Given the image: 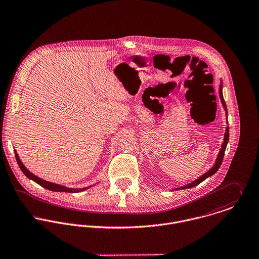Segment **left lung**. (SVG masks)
Returning a JSON list of instances; mask_svg holds the SVG:
<instances>
[{"label": "left lung", "instance_id": "obj_1", "mask_svg": "<svg viewBox=\"0 0 259 259\" xmlns=\"http://www.w3.org/2000/svg\"><path fill=\"white\" fill-rule=\"evenodd\" d=\"M220 97H221V99H222V103H223V105H224V107H225V109H226V111H227V105H226V102H225V100H224L223 93H222V85H221V88H220ZM226 131H227V132H226V134H225V139H224L225 141H224V144H223V146H222V150H221V152H220V154H219V157H218V159H217V162H215L214 166H213L209 171H207L205 174H203V175H202L201 177H200L198 180H196L195 182H193L192 184H189V185L184 186V187H182V188H179V189H177V190H183V189L193 188V187H195V186L199 185V184L201 183L202 181H204L206 178H208V177L212 176L214 172H217V171L220 169V167L222 166L223 160H224L225 152H226L227 145H228L229 138H230V128H229V127H227V130H226Z\"/></svg>", "mask_w": 259, "mask_h": 259}]
</instances>
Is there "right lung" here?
Listing matches in <instances>:
<instances>
[{
    "label": "right lung",
    "mask_w": 259,
    "mask_h": 259,
    "mask_svg": "<svg viewBox=\"0 0 259 259\" xmlns=\"http://www.w3.org/2000/svg\"><path fill=\"white\" fill-rule=\"evenodd\" d=\"M16 160H17V162H18V165H19V167H20V169L22 170V172H24L29 179L30 180H32L33 182H35V183H37L39 186H41L42 188H46V189H48V190H50V191H53V192H65V193H77V192H80V191H84V190H87L88 188H85V189H68V188H65V187H62V186H60V185H57V184H53V183H50V182H47V181H44V180H41V179H39V178H37L36 176H34L33 174H31V172H29V170L23 165V163L21 162V160L19 159V156L16 154Z\"/></svg>",
    "instance_id": "right-lung-1"
}]
</instances>
